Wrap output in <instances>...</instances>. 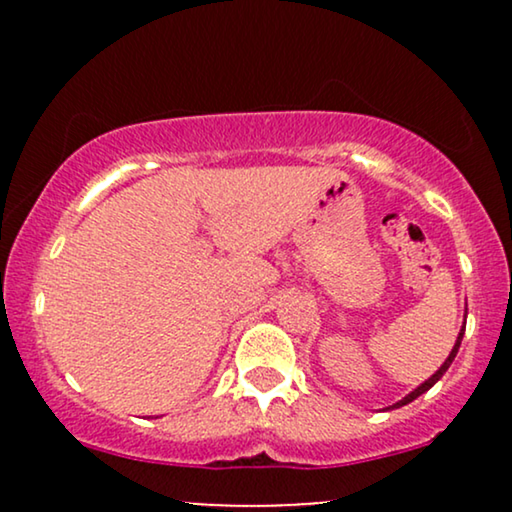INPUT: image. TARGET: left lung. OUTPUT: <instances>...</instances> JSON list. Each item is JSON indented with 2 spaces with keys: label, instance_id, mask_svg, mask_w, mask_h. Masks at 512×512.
Wrapping results in <instances>:
<instances>
[{
  "label": "left lung",
  "instance_id": "8db88e82",
  "mask_svg": "<svg viewBox=\"0 0 512 512\" xmlns=\"http://www.w3.org/2000/svg\"><path fill=\"white\" fill-rule=\"evenodd\" d=\"M464 331H466V326H461V333H459V338H457V342H454L452 352H450V356H447V359H445V363H443V366H440V368L436 370V373H433V375L429 377V380H426V382L422 384V387H417L415 391H410V394H408V396H405V398H403V401H398V403H394V405H391V408H401V405H408V403H412V401H415V398H417V396H422V394H424V391H429V389L433 387V384H436V382L440 380V377H443V375H445V370L452 366L454 356H457V352H459V345H461V338H464Z\"/></svg>",
  "mask_w": 512,
  "mask_h": 512
}]
</instances>
